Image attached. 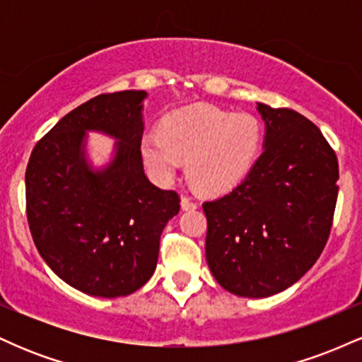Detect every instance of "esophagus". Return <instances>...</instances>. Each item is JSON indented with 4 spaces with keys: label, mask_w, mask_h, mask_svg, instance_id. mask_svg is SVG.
I'll return each instance as SVG.
<instances>
[{
    "label": "esophagus",
    "mask_w": 362,
    "mask_h": 362,
    "mask_svg": "<svg viewBox=\"0 0 362 362\" xmlns=\"http://www.w3.org/2000/svg\"><path fill=\"white\" fill-rule=\"evenodd\" d=\"M180 206H182V209H184V211L197 209V202H194L190 197H185V195L180 199Z\"/></svg>",
    "instance_id": "1"
}]
</instances>
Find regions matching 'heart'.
<instances>
[{"instance_id": "heart-1", "label": "heart", "mask_w": 362, "mask_h": 362, "mask_svg": "<svg viewBox=\"0 0 362 362\" xmlns=\"http://www.w3.org/2000/svg\"><path fill=\"white\" fill-rule=\"evenodd\" d=\"M262 138L264 131L255 115L190 105L165 115L160 132H146L141 138V155L160 180L173 178L180 160H187V175L195 189L219 194L250 173Z\"/></svg>"}]
</instances>
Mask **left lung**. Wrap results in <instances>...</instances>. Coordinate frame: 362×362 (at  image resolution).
<instances>
[{
  "instance_id": "obj_1",
  "label": "left lung",
  "mask_w": 362,
  "mask_h": 362,
  "mask_svg": "<svg viewBox=\"0 0 362 362\" xmlns=\"http://www.w3.org/2000/svg\"><path fill=\"white\" fill-rule=\"evenodd\" d=\"M264 151L240 185L202 204L206 260L236 296L269 298L300 281L325 247L339 194L334 149L311 120L257 103Z\"/></svg>"
}]
</instances>
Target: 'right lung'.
I'll return each instance as SVG.
<instances>
[{
	"mask_svg": "<svg viewBox=\"0 0 362 362\" xmlns=\"http://www.w3.org/2000/svg\"><path fill=\"white\" fill-rule=\"evenodd\" d=\"M146 97L126 90L85 102L35 144L27 165V218L37 250L57 277L90 296H127L146 284L161 231L180 211L177 192L144 175ZM88 132L116 139L100 169L88 160Z\"/></svg>",
	"mask_w": 362,
	"mask_h": 362,
	"instance_id": "obj_1",
	"label": "right lung"
}]
</instances>
